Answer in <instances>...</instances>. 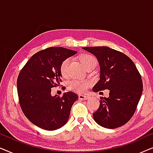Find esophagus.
<instances>
[{"label": "esophagus", "mask_w": 153, "mask_h": 153, "mask_svg": "<svg viewBox=\"0 0 153 153\" xmlns=\"http://www.w3.org/2000/svg\"><path fill=\"white\" fill-rule=\"evenodd\" d=\"M79 98L81 100H88L89 99L90 97L88 95H79Z\"/></svg>", "instance_id": "34e87169"}]
</instances>
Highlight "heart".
I'll return each instance as SVG.
<instances>
[{
	"label": "heart",
	"instance_id": "1",
	"mask_svg": "<svg viewBox=\"0 0 153 153\" xmlns=\"http://www.w3.org/2000/svg\"><path fill=\"white\" fill-rule=\"evenodd\" d=\"M80 60L83 65L85 68H88L92 65H96L97 63V60L91 54H83L80 56ZM70 58H66L62 62L60 67V74L63 77L66 76L67 72H68V67L70 63ZM91 85V83L88 81H80V80H73L68 83V88L72 91H74L78 93H83L88 87Z\"/></svg>",
	"mask_w": 153,
	"mask_h": 153
}]
</instances>
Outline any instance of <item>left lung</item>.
Returning a JSON list of instances; mask_svg holds the SVG:
<instances>
[{
  "label": "left lung",
  "mask_w": 153,
  "mask_h": 153,
  "mask_svg": "<svg viewBox=\"0 0 153 153\" xmlns=\"http://www.w3.org/2000/svg\"><path fill=\"white\" fill-rule=\"evenodd\" d=\"M96 56L100 67V80L93 91H109L101 97L93 118L108 129L121 127L134 114L143 92L141 76L134 62L122 52L107 47H83Z\"/></svg>",
  "instance_id": "obj_1"
}]
</instances>
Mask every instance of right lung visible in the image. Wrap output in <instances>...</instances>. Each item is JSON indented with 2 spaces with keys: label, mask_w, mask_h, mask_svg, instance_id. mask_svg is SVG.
Instances as JSON below:
<instances>
[{
  "label": "right lung",
  "mask_w": 153,
  "mask_h": 153,
  "mask_svg": "<svg viewBox=\"0 0 153 153\" xmlns=\"http://www.w3.org/2000/svg\"><path fill=\"white\" fill-rule=\"evenodd\" d=\"M76 53L63 47L47 48L35 53L21 70L16 82L20 106L26 118L38 127L53 131L68 121L79 96L67 92L60 97L52 96L51 92L61 82L62 62Z\"/></svg>",
  "instance_id": "add662e5"
}]
</instances>
